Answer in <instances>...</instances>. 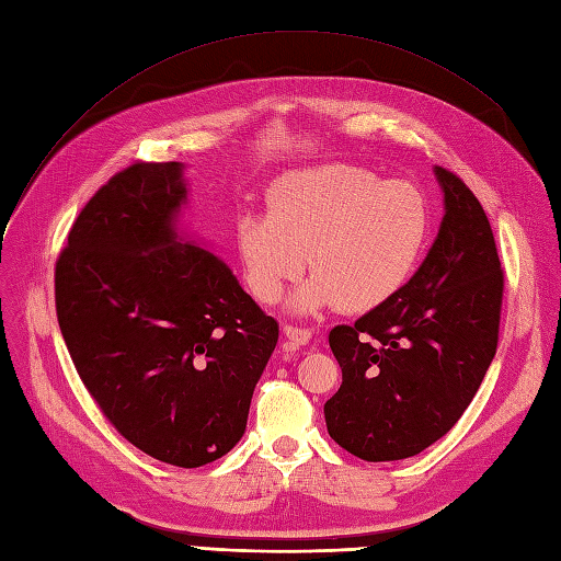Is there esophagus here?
<instances>
[{
    "mask_svg": "<svg viewBox=\"0 0 561 561\" xmlns=\"http://www.w3.org/2000/svg\"><path fill=\"white\" fill-rule=\"evenodd\" d=\"M283 334L290 339L293 344H297V346H307L309 342H311V330H307V328H295V325H285L283 328Z\"/></svg>",
    "mask_w": 561,
    "mask_h": 561,
    "instance_id": "34e87169",
    "label": "esophagus"
}]
</instances>
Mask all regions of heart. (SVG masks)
Returning <instances> with one entry per match:
<instances>
[{
    "label": "heart",
    "mask_w": 561,
    "mask_h": 561,
    "mask_svg": "<svg viewBox=\"0 0 561 561\" xmlns=\"http://www.w3.org/2000/svg\"><path fill=\"white\" fill-rule=\"evenodd\" d=\"M426 198L407 182H383L358 165L332 163L283 175L268 213L239 219V250L254 299L276 301L309 264L293 293L295 313L381 307L412 276L428 241Z\"/></svg>",
    "instance_id": "b5f03b06"
}]
</instances>
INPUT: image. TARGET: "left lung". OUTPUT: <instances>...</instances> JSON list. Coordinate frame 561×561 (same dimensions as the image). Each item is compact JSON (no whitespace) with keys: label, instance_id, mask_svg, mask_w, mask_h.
<instances>
[{"label":"left lung","instance_id":"left-lung-1","mask_svg":"<svg viewBox=\"0 0 561 561\" xmlns=\"http://www.w3.org/2000/svg\"><path fill=\"white\" fill-rule=\"evenodd\" d=\"M445 215L416 274L353 325L330 332L342 386L328 433L363 461H400L461 419L496 355L503 271L480 201L433 168Z\"/></svg>","mask_w":561,"mask_h":561}]
</instances>
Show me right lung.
Masks as SVG:
<instances>
[{
    "instance_id": "right-lung-1",
    "label": "right lung",
    "mask_w": 561,
    "mask_h": 561,
    "mask_svg": "<svg viewBox=\"0 0 561 561\" xmlns=\"http://www.w3.org/2000/svg\"><path fill=\"white\" fill-rule=\"evenodd\" d=\"M184 163H135L83 206L56 264L60 332L83 386L163 463L217 461L245 433L278 322L182 225Z\"/></svg>"
}]
</instances>
